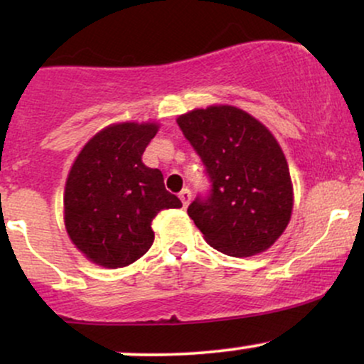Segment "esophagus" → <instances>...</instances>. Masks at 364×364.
Listing matches in <instances>:
<instances>
[{
    "mask_svg": "<svg viewBox=\"0 0 364 364\" xmlns=\"http://www.w3.org/2000/svg\"><path fill=\"white\" fill-rule=\"evenodd\" d=\"M179 200H181L183 202V205H188V203H190V200H191V191L188 190V188H185V190H181L179 191Z\"/></svg>",
    "mask_w": 364,
    "mask_h": 364,
    "instance_id": "esophagus-1",
    "label": "esophagus"
}]
</instances>
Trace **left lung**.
I'll use <instances>...</instances> for the list:
<instances>
[{
    "label": "left lung",
    "mask_w": 364,
    "mask_h": 364,
    "mask_svg": "<svg viewBox=\"0 0 364 364\" xmlns=\"http://www.w3.org/2000/svg\"><path fill=\"white\" fill-rule=\"evenodd\" d=\"M178 127L202 159L210 181L188 215L212 248L252 257L270 248L292 212L289 168L281 145L258 119L235 106L181 114Z\"/></svg>",
    "instance_id": "obj_1"
}]
</instances>
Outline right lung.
Returning a JSON list of instances; mask_svg holds the SVG:
<instances>
[{
  "mask_svg": "<svg viewBox=\"0 0 364 364\" xmlns=\"http://www.w3.org/2000/svg\"><path fill=\"white\" fill-rule=\"evenodd\" d=\"M156 123L104 128L75 159L65 186L70 240L97 265L127 267L154 243L152 220L164 208L183 207L159 169L141 162Z\"/></svg>",
  "mask_w": 364,
  "mask_h": 364,
  "instance_id": "add662e5",
  "label": "right lung"
}]
</instances>
